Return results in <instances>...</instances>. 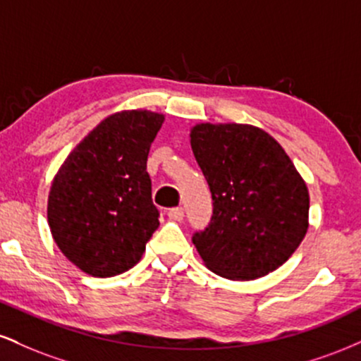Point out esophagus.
Here are the masks:
<instances>
[{"instance_id": "1", "label": "esophagus", "mask_w": 361, "mask_h": 361, "mask_svg": "<svg viewBox=\"0 0 361 361\" xmlns=\"http://www.w3.org/2000/svg\"><path fill=\"white\" fill-rule=\"evenodd\" d=\"M183 215H185V212L181 207H175V209L168 210V217L171 219V221H176V222L183 221Z\"/></svg>"}]
</instances>
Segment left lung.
I'll return each mask as SVG.
<instances>
[{
  "mask_svg": "<svg viewBox=\"0 0 361 361\" xmlns=\"http://www.w3.org/2000/svg\"><path fill=\"white\" fill-rule=\"evenodd\" d=\"M190 144L214 200L209 227L193 234L205 267L229 280L275 271L309 227V190L292 159L247 123H197Z\"/></svg>",
  "mask_w": 361,
  "mask_h": 361,
  "instance_id": "left-lung-1",
  "label": "left lung"
}]
</instances>
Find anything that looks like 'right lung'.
I'll return each instance as SVG.
<instances>
[{"instance_id":"obj_1","label":"right lung","mask_w":361,"mask_h":361,"mask_svg":"<svg viewBox=\"0 0 361 361\" xmlns=\"http://www.w3.org/2000/svg\"><path fill=\"white\" fill-rule=\"evenodd\" d=\"M163 114L123 110L102 120L54 176L47 221L62 255L91 276L130 270L159 226L147 154Z\"/></svg>"}]
</instances>
